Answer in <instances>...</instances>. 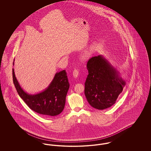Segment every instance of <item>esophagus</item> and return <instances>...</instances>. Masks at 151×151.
Returning <instances> with one entry per match:
<instances>
[{"mask_svg": "<svg viewBox=\"0 0 151 151\" xmlns=\"http://www.w3.org/2000/svg\"><path fill=\"white\" fill-rule=\"evenodd\" d=\"M79 71L78 70H74L73 71V76L74 78H77L79 75Z\"/></svg>", "mask_w": 151, "mask_h": 151, "instance_id": "34e87169", "label": "esophagus"}]
</instances>
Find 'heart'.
Listing matches in <instances>:
<instances>
[{
    "label": "heart",
    "mask_w": 151,
    "mask_h": 151,
    "mask_svg": "<svg viewBox=\"0 0 151 151\" xmlns=\"http://www.w3.org/2000/svg\"><path fill=\"white\" fill-rule=\"evenodd\" d=\"M91 55H92V52L90 51H86L83 54L82 59L83 60H86L91 57Z\"/></svg>",
    "instance_id": "heart-1"
}]
</instances>
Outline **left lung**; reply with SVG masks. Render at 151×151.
I'll list each match as a JSON object with an SVG mask.
<instances>
[{"label": "left lung", "mask_w": 151, "mask_h": 151, "mask_svg": "<svg viewBox=\"0 0 151 151\" xmlns=\"http://www.w3.org/2000/svg\"><path fill=\"white\" fill-rule=\"evenodd\" d=\"M86 66L89 74L84 93L88 103L99 110L111 107L122 93L126 86L125 80L120 72L102 55L91 58Z\"/></svg>", "instance_id": "left-lung-1"}]
</instances>
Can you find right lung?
Wrapping results in <instances>:
<instances>
[{
	"mask_svg": "<svg viewBox=\"0 0 151 151\" xmlns=\"http://www.w3.org/2000/svg\"><path fill=\"white\" fill-rule=\"evenodd\" d=\"M12 77L19 95L32 110L41 115L50 116L62 113L65 108V97L70 87L65 70L57 72L49 86L43 91L33 94L23 90L15 76L14 68Z\"/></svg>",
	"mask_w": 151,
	"mask_h": 151,
	"instance_id": "add662e5",
	"label": "right lung"
}]
</instances>
